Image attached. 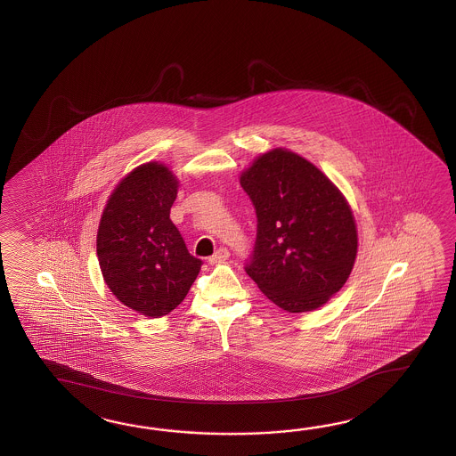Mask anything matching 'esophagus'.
Listing matches in <instances>:
<instances>
[{
  "mask_svg": "<svg viewBox=\"0 0 456 456\" xmlns=\"http://www.w3.org/2000/svg\"><path fill=\"white\" fill-rule=\"evenodd\" d=\"M228 257H230V251L226 248H220L212 257H208V264H218V262L226 261Z\"/></svg>",
  "mask_w": 456,
  "mask_h": 456,
  "instance_id": "esophagus-1",
  "label": "esophagus"
}]
</instances>
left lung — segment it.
<instances>
[{"label": "left lung", "instance_id": "1", "mask_svg": "<svg viewBox=\"0 0 456 456\" xmlns=\"http://www.w3.org/2000/svg\"><path fill=\"white\" fill-rule=\"evenodd\" d=\"M257 234L246 273L281 310L322 306L349 279L357 256L355 220L339 189L305 158L283 148L241 175Z\"/></svg>", "mask_w": 456, "mask_h": 456}]
</instances>
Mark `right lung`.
I'll use <instances>...</instances> for the list:
<instances>
[{
    "mask_svg": "<svg viewBox=\"0 0 456 456\" xmlns=\"http://www.w3.org/2000/svg\"><path fill=\"white\" fill-rule=\"evenodd\" d=\"M175 195L177 179L166 166H138L109 197L97 230L107 287L150 318L177 308L202 267L169 218Z\"/></svg>",
    "mask_w": 456,
    "mask_h": 456,
    "instance_id": "1",
    "label": "right lung"
}]
</instances>
